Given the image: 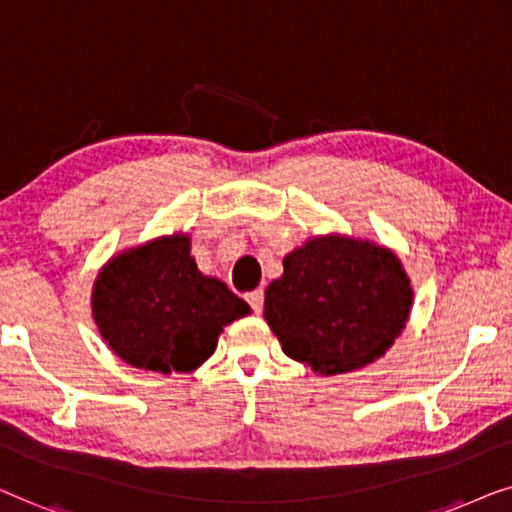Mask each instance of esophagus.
<instances>
[{
  "mask_svg": "<svg viewBox=\"0 0 512 512\" xmlns=\"http://www.w3.org/2000/svg\"><path fill=\"white\" fill-rule=\"evenodd\" d=\"M246 299H248L250 308H253V311H255L257 315L262 313V308H264V292H262V290H255V292H250Z\"/></svg>",
  "mask_w": 512,
  "mask_h": 512,
  "instance_id": "obj_1",
  "label": "esophagus"
}]
</instances>
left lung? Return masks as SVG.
I'll return each instance as SVG.
<instances>
[{"label": "left lung", "mask_w": 512, "mask_h": 512, "mask_svg": "<svg viewBox=\"0 0 512 512\" xmlns=\"http://www.w3.org/2000/svg\"><path fill=\"white\" fill-rule=\"evenodd\" d=\"M413 285L394 250L348 234L311 236L283 259L264 320L294 362L320 376L364 369L406 329Z\"/></svg>", "instance_id": "left-lung-1"}]
</instances>
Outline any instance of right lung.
<instances>
[{"instance_id": "obj_1", "label": "right lung", "mask_w": 512, "mask_h": 512, "mask_svg": "<svg viewBox=\"0 0 512 512\" xmlns=\"http://www.w3.org/2000/svg\"><path fill=\"white\" fill-rule=\"evenodd\" d=\"M187 232L120 250L92 285V318L122 362L169 376L199 369L218 336L250 306L220 278L204 276Z\"/></svg>"}]
</instances>
